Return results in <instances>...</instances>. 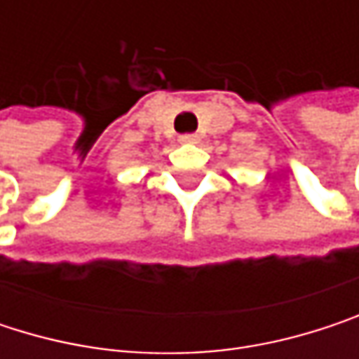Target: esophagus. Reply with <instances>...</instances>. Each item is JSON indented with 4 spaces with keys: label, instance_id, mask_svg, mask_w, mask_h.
Here are the masks:
<instances>
[{
    "label": "esophagus",
    "instance_id": "esophagus-1",
    "mask_svg": "<svg viewBox=\"0 0 359 359\" xmlns=\"http://www.w3.org/2000/svg\"><path fill=\"white\" fill-rule=\"evenodd\" d=\"M179 141L182 145H195L197 141H199V137L197 135H193V133H189V135H180Z\"/></svg>",
    "mask_w": 359,
    "mask_h": 359
}]
</instances>
